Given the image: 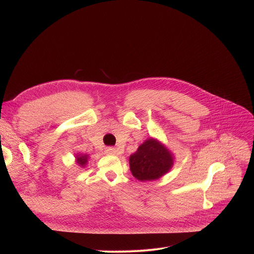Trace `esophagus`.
<instances>
[{"label": "esophagus", "instance_id": "esophagus-1", "mask_svg": "<svg viewBox=\"0 0 254 254\" xmlns=\"http://www.w3.org/2000/svg\"><path fill=\"white\" fill-rule=\"evenodd\" d=\"M105 153H107V154H115L116 150H115L114 147H107L105 149Z\"/></svg>", "mask_w": 254, "mask_h": 254}]
</instances>
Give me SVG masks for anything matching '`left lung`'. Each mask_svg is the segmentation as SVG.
<instances>
[{"instance_id":"1","label":"left lung","mask_w":254,"mask_h":254,"mask_svg":"<svg viewBox=\"0 0 254 254\" xmlns=\"http://www.w3.org/2000/svg\"><path fill=\"white\" fill-rule=\"evenodd\" d=\"M173 165V157L163 144L154 139L146 140L129 156L131 174L141 181L154 180L165 175Z\"/></svg>"}]
</instances>
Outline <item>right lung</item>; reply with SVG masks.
Segmentation results:
<instances>
[{"label":"right lung","mask_w":254,"mask_h":254,"mask_svg":"<svg viewBox=\"0 0 254 254\" xmlns=\"http://www.w3.org/2000/svg\"><path fill=\"white\" fill-rule=\"evenodd\" d=\"M77 162L80 166H85L87 162V155H79L77 156Z\"/></svg>","instance_id":"add662e5"}]
</instances>
